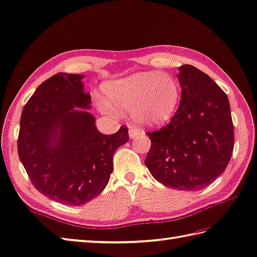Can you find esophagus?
I'll return each mask as SVG.
<instances>
[{"mask_svg":"<svg viewBox=\"0 0 257 257\" xmlns=\"http://www.w3.org/2000/svg\"><path fill=\"white\" fill-rule=\"evenodd\" d=\"M141 134V129L139 127L135 126V124H131L129 128V136L130 138H135L136 136H139Z\"/></svg>","mask_w":257,"mask_h":257,"instance_id":"esophagus-1","label":"esophagus"}]
</instances>
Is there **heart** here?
I'll return each instance as SVG.
<instances>
[{"label": "heart", "mask_w": 257, "mask_h": 257, "mask_svg": "<svg viewBox=\"0 0 257 257\" xmlns=\"http://www.w3.org/2000/svg\"><path fill=\"white\" fill-rule=\"evenodd\" d=\"M109 103L129 111L148 126H161L175 114L181 101V85L174 77L159 71L136 73L105 85ZM105 114H115V109L105 100L98 101Z\"/></svg>", "instance_id": "1"}]
</instances>
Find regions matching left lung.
<instances>
[{
    "instance_id": "1",
    "label": "left lung",
    "mask_w": 257,
    "mask_h": 257,
    "mask_svg": "<svg viewBox=\"0 0 257 257\" xmlns=\"http://www.w3.org/2000/svg\"><path fill=\"white\" fill-rule=\"evenodd\" d=\"M180 106L171 121L149 131L146 166L157 181L180 190L202 189L224 172L234 129L226 94L194 65L180 67Z\"/></svg>"
}]
</instances>
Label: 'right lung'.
I'll list each match as a JSON object with an SVG mask.
<instances>
[{"label": "right lung", "instance_id": "obj_1", "mask_svg": "<svg viewBox=\"0 0 257 257\" xmlns=\"http://www.w3.org/2000/svg\"><path fill=\"white\" fill-rule=\"evenodd\" d=\"M83 75L57 73L37 87L22 111L17 151L29 180L39 193L69 206L98 196L112 172V157L129 139L121 126L103 135L85 110L91 95Z\"/></svg>", "mask_w": 257, "mask_h": 257}]
</instances>
